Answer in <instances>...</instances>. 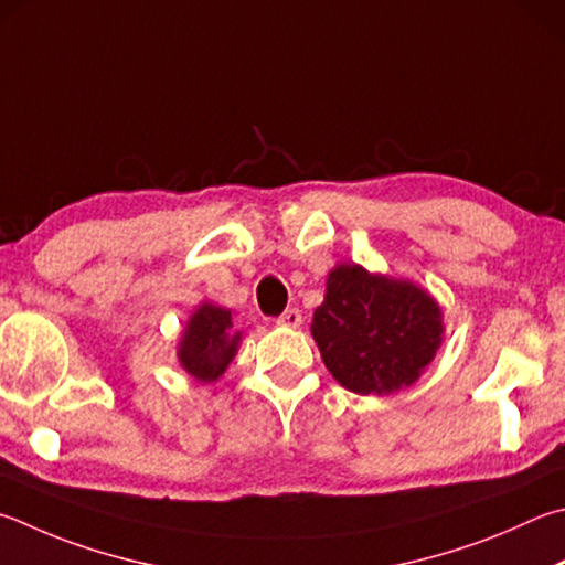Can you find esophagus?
Here are the masks:
<instances>
[{
	"label": "esophagus",
	"instance_id": "esophagus-1",
	"mask_svg": "<svg viewBox=\"0 0 565 565\" xmlns=\"http://www.w3.org/2000/svg\"><path fill=\"white\" fill-rule=\"evenodd\" d=\"M279 326H289V328H299L301 326V311L299 309H286L279 318H276Z\"/></svg>",
	"mask_w": 565,
	"mask_h": 565
}]
</instances>
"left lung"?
<instances>
[{
  "mask_svg": "<svg viewBox=\"0 0 565 565\" xmlns=\"http://www.w3.org/2000/svg\"><path fill=\"white\" fill-rule=\"evenodd\" d=\"M311 333L338 383L358 395H383L415 383L433 361L443 311L413 284L341 264L328 276Z\"/></svg>",
  "mask_w": 565,
  "mask_h": 565,
  "instance_id": "8db88e82",
  "label": "left lung"
}]
</instances>
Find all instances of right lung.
Returning a JSON list of instances; mask_svg holds the SVG:
<instances>
[{"label":"right lung","instance_id":"right-lung-1","mask_svg":"<svg viewBox=\"0 0 565 565\" xmlns=\"http://www.w3.org/2000/svg\"><path fill=\"white\" fill-rule=\"evenodd\" d=\"M232 313L204 303L192 313L180 343V363L192 377L212 383L227 371L239 343V333H230Z\"/></svg>","mask_w":565,"mask_h":565}]
</instances>
